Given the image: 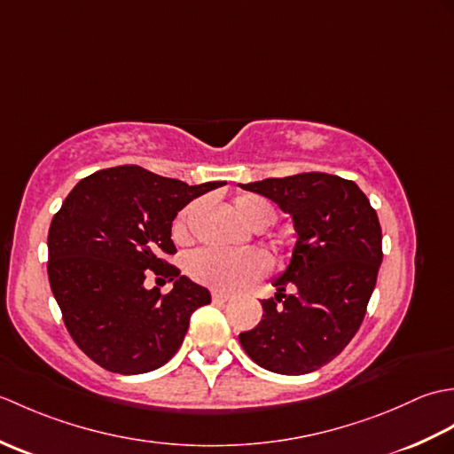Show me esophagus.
I'll use <instances>...</instances> for the list:
<instances>
[{
  "instance_id": "obj_1",
  "label": "esophagus",
  "mask_w": 454,
  "mask_h": 454,
  "mask_svg": "<svg viewBox=\"0 0 454 454\" xmlns=\"http://www.w3.org/2000/svg\"><path fill=\"white\" fill-rule=\"evenodd\" d=\"M212 298H215V301H230V298H232V293L230 291H222V288H215V291H212Z\"/></svg>"
}]
</instances>
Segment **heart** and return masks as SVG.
Instances as JSON below:
<instances>
[{"label": "heart", "mask_w": 454, "mask_h": 454, "mask_svg": "<svg viewBox=\"0 0 454 454\" xmlns=\"http://www.w3.org/2000/svg\"><path fill=\"white\" fill-rule=\"evenodd\" d=\"M236 210L254 228L269 226L277 216L275 207L263 197L239 195ZM197 205H191L177 216L173 224V238L177 242L189 239V220ZM269 269V255L262 249H199L187 262V271L195 281L215 288H238L255 281Z\"/></svg>", "instance_id": "1"}]
</instances>
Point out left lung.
Masks as SVG:
<instances>
[{
    "instance_id": "1",
    "label": "left lung",
    "mask_w": 454,
    "mask_h": 454,
    "mask_svg": "<svg viewBox=\"0 0 454 454\" xmlns=\"http://www.w3.org/2000/svg\"><path fill=\"white\" fill-rule=\"evenodd\" d=\"M291 215L296 242L273 278L275 298L239 343L263 369L308 374L330 363L353 340L382 263V230L374 208L353 181L330 173L239 183ZM293 284L297 291L285 295Z\"/></svg>"
}]
</instances>
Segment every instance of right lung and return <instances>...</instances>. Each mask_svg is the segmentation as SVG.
Masks as SVG:
<instances>
[{
  "mask_svg": "<svg viewBox=\"0 0 454 454\" xmlns=\"http://www.w3.org/2000/svg\"><path fill=\"white\" fill-rule=\"evenodd\" d=\"M226 185H187L138 166L82 179L48 230V278L75 345L119 374L166 364L183 343L191 314L210 304L205 286L163 262L176 254L171 224L192 199ZM168 276V295L143 286L145 271Z\"/></svg>",
  "mask_w": 454,
  "mask_h": 454,
  "instance_id": "1",
  "label": "right lung"
}]
</instances>
